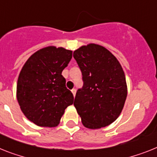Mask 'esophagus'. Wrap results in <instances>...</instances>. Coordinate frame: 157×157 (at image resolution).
I'll use <instances>...</instances> for the list:
<instances>
[{
	"label": "esophagus",
	"instance_id": "1",
	"mask_svg": "<svg viewBox=\"0 0 157 157\" xmlns=\"http://www.w3.org/2000/svg\"><path fill=\"white\" fill-rule=\"evenodd\" d=\"M72 94H73V96H74V97H75V95H76V89H72Z\"/></svg>",
	"mask_w": 157,
	"mask_h": 157
}]
</instances>
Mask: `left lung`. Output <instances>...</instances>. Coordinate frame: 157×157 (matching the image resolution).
Returning a JSON list of instances; mask_svg holds the SVG:
<instances>
[{
    "label": "left lung",
    "mask_w": 157,
    "mask_h": 157,
    "mask_svg": "<svg viewBox=\"0 0 157 157\" xmlns=\"http://www.w3.org/2000/svg\"><path fill=\"white\" fill-rule=\"evenodd\" d=\"M73 57L84 82L73 103L83 125L91 129L109 125L120 116L127 97L123 68L107 48L99 44L81 46L73 52Z\"/></svg>",
    "instance_id": "8db88e82"
}]
</instances>
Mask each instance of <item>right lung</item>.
Listing matches in <instances>:
<instances>
[{"label": "right lung", "instance_id": "right-lung-1", "mask_svg": "<svg viewBox=\"0 0 157 157\" xmlns=\"http://www.w3.org/2000/svg\"><path fill=\"white\" fill-rule=\"evenodd\" d=\"M72 51L48 46L28 59L18 76L17 98L24 115L40 127H56L73 95L61 75Z\"/></svg>", "mask_w": 157, "mask_h": 157}]
</instances>
